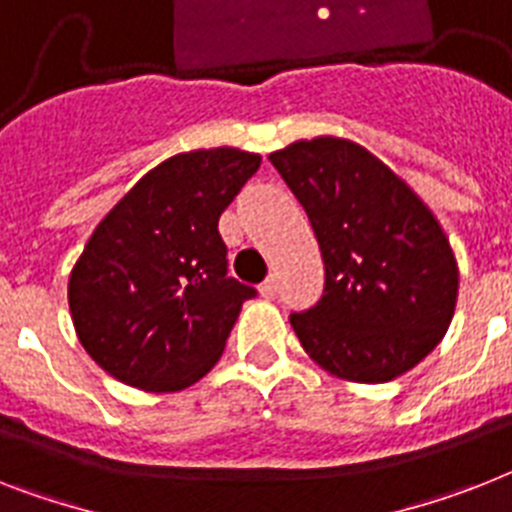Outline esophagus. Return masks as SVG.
<instances>
[{
    "mask_svg": "<svg viewBox=\"0 0 512 512\" xmlns=\"http://www.w3.org/2000/svg\"><path fill=\"white\" fill-rule=\"evenodd\" d=\"M276 289H278L276 276H268L263 283H260V294H263L265 299H273V296H276Z\"/></svg>",
    "mask_w": 512,
    "mask_h": 512,
    "instance_id": "esophagus-1",
    "label": "esophagus"
}]
</instances>
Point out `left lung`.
Returning <instances> with one entry per match:
<instances>
[{"instance_id":"obj_1","label":"left lung","mask_w":512,"mask_h":512,"mask_svg":"<svg viewBox=\"0 0 512 512\" xmlns=\"http://www.w3.org/2000/svg\"><path fill=\"white\" fill-rule=\"evenodd\" d=\"M268 158L307 210L325 263L322 299L291 315L302 349L349 382L414 369L458 302V263L435 213L354 140H296Z\"/></svg>"}]
</instances>
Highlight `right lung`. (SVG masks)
Returning a JSON list of instances; mask_svg holds the SVG:
<instances>
[{
    "mask_svg": "<svg viewBox=\"0 0 512 512\" xmlns=\"http://www.w3.org/2000/svg\"><path fill=\"white\" fill-rule=\"evenodd\" d=\"M263 158L176 153L101 218L67 283L83 349L124 385L176 393L221 359L252 286L226 276L218 218Z\"/></svg>",
    "mask_w": 512,
    "mask_h": 512,
    "instance_id": "1",
    "label": "right lung"
}]
</instances>
